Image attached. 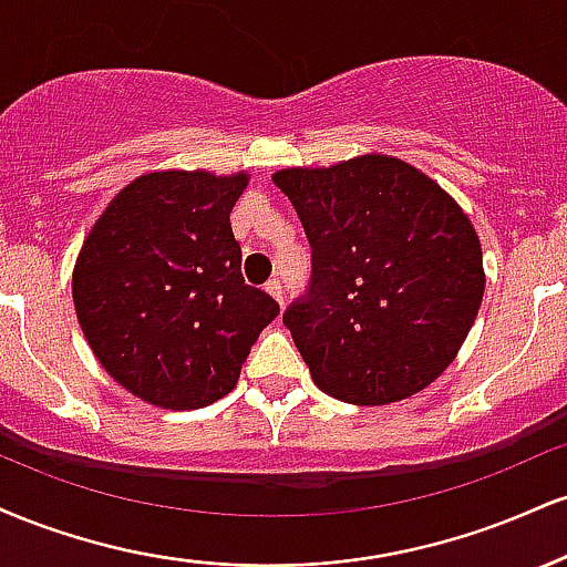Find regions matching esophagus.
Returning <instances> with one entry per match:
<instances>
[{
    "mask_svg": "<svg viewBox=\"0 0 567 567\" xmlns=\"http://www.w3.org/2000/svg\"><path fill=\"white\" fill-rule=\"evenodd\" d=\"M266 292H269L271 298H275V301L282 306L285 303V296H282V282H279V279H269V282H266Z\"/></svg>",
    "mask_w": 567,
    "mask_h": 567,
    "instance_id": "esophagus-1",
    "label": "esophagus"
}]
</instances>
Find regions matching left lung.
<instances>
[{
	"label": "left lung",
	"instance_id": "1",
	"mask_svg": "<svg viewBox=\"0 0 567 567\" xmlns=\"http://www.w3.org/2000/svg\"><path fill=\"white\" fill-rule=\"evenodd\" d=\"M271 181L311 245L309 292L282 322L317 386L389 405L440 379L485 292L483 247L458 202L386 154L285 167Z\"/></svg>",
	"mask_w": 567,
	"mask_h": 567
}]
</instances>
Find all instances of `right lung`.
Segmentation results:
<instances>
[{
	"label": "right lung",
	"mask_w": 567,
	"mask_h": 567,
	"mask_svg": "<svg viewBox=\"0 0 567 567\" xmlns=\"http://www.w3.org/2000/svg\"><path fill=\"white\" fill-rule=\"evenodd\" d=\"M250 175L159 171L109 202L76 258V320L103 370L143 402L194 410L237 386L279 315L245 285L229 213Z\"/></svg>",
	"instance_id": "add662e5"
}]
</instances>
